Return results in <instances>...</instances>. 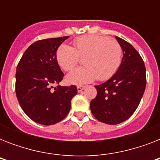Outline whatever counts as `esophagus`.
Returning <instances> with one entry per match:
<instances>
[{
	"label": "esophagus",
	"instance_id": "esophagus-1",
	"mask_svg": "<svg viewBox=\"0 0 160 160\" xmlns=\"http://www.w3.org/2000/svg\"><path fill=\"white\" fill-rule=\"evenodd\" d=\"M85 89V86H82V85H79L77 86V90L78 92H82V90Z\"/></svg>",
	"mask_w": 160,
	"mask_h": 160
}]
</instances>
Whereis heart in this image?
Returning <instances> with one entry per match:
<instances>
[{
	"label": "heart",
	"mask_w": 160,
	"mask_h": 160,
	"mask_svg": "<svg viewBox=\"0 0 160 160\" xmlns=\"http://www.w3.org/2000/svg\"><path fill=\"white\" fill-rule=\"evenodd\" d=\"M74 46L62 44L56 51L58 65L66 71L72 70L80 58H85V67L73 70L66 75L65 80L70 85H83L97 78L100 80H108L121 64V46L105 36H80L74 40Z\"/></svg>",
	"instance_id": "obj_1"
}]
</instances>
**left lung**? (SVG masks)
<instances>
[{"instance_id":"left-lung-1","label":"left lung","mask_w":160,"mask_h":160,"mask_svg":"<svg viewBox=\"0 0 160 160\" xmlns=\"http://www.w3.org/2000/svg\"><path fill=\"white\" fill-rule=\"evenodd\" d=\"M123 58L119 69L109 80L95 85L97 95L90 102V110L99 121L118 124L136 110L146 86V70L138 51L123 39L115 36Z\"/></svg>"}]
</instances>
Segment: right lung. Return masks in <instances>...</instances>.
Returning a JSON list of instances; mask_svg holds the SVG:
<instances>
[{"mask_svg": "<svg viewBox=\"0 0 160 160\" xmlns=\"http://www.w3.org/2000/svg\"><path fill=\"white\" fill-rule=\"evenodd\" d=\"M69 36L34 42L25 51L16 74V97L25 114L43 125L59 123L66 117L71 100L77 94L75 85H54L64 76L56 60L58 47Z\"/></svg>", "mask_w": 160, "mask_h": 160, "instance_id": "1", "label": "right lung"}]
</instances>
